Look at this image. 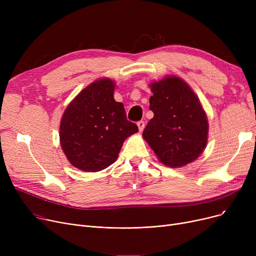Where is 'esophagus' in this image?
Returning a JSON list of instances; mask_svg holds the SVG:
<instances>
[{
    "label": "esophagus",
    "instance_id": "34e87169",
    "mask_svg": "<svg viewBox=\"0 0 256 256\" xmlns=\"http://www.w3.org/2000/svg\"><path fill=\"white\" fill-rule=\"evenodd\" d=\"M137 126H138L139 130L142 132L144 130V128H145V122H144L143 120H140V121H138V122H137Z\"/></svg>",
    "mask_w": 256,
    "mask_h": 256
}]
</instances>
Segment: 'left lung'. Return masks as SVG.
<instances>
[{"mask_svg": "<svg viewBox=\"0 0 256 256\" xmlns=\"http://www.w3.org/2000/svg\"><path fill=\"white\" fill-rule=\"evenodd\" d=\"M150 88L154 117L144 128L143 138L166 166L193 162L204 150L208 135L206 114L197 96L176 76L152 83Z\"/></svg>", "mask_w": 256, "mask_h": 256, "instance_id": "obj_1", "label": "left lung"}]
</instances>
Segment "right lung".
<instances>
[{
    "mask_svg": "<svg viewBox=\"0 0 256 256\" xmlns=\"http://www.w3.org/2000/svg\"><path fill=\"white\" fill-rule=\"evenodd\" d=\"M114 88L111 78L96 80L78 94L62 116V150L80 170L96 172L109 167L124 140L138 132L128 120L122 102L114 100Z\"/></svg>",
    "mask_w": 256,
    "mask_h": 256,
    "instance_id": "add662e5",
    "label": "right lung"
}]
</instances>
